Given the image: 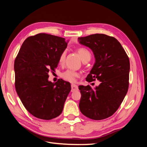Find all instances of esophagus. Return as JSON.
<instances>
[{
	"label": "esophagus",
	"instance_id": "esophagus-1",
	"mask_svg": "<svg viewBox=\"0 0 147 147\" xmlns=\"http://www.w3.org/2000/svg\"><path fill=\"white\" fill-rule=\"evenodd\" d=\"M71 88H72V90H71V91L72 92L78 91V86L76 85V84H72V85H71Z\"/></svg>",
	"mask_w": 147,
	"mask_h": 147
}]
</instances>
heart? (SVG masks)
Wrapping results in <instances>:
<instances>
[{"label":"heart","instance_id":"heart-1","mask_svg":"<svg viewBox=\"0 0 147 147\" xmlns=\"http://www.w3.org/2000/svg\"><path fill=\"white\" fill-rule=\"evenodd\" d=\"M77 51L80 57V59L83 62L87 61L88 59H90L91 53L87 50V49L84 48H79L77 50ZM65 56H66L65 51H64L61 53L59 58V62L61 64H63L64 63L65 58ZM79 75L80 74L77 72H75L74 70L69 69V70H65V72H64L63 74H62L61 76L67 81L74 82L75 81L76 78L79 77Z\"/></svg>","mask_w":147,"mask_h":147}]
</instances>
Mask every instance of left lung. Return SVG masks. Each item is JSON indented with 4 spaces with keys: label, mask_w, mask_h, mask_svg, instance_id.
Returning a JSON list of instances; mask_svg holds the SVG:
<instances>
[{
    "label": "left lung",
    "mask_w": 147,
    "mask_h": 147,
    "mask_svg": "<svg viewBox=\"0 0 147 147\" xmlns=\"http://www.w3.org/2000/svg\"><path fill=\"white\" fill-rule=\"evenodd\" d=\"M78 41L90 48L95 63L86 78L91 82H100L92 89L80 85V112L94 120L109 118L116 112L126 96L129 87L130 63L125 51L117 40L105 34H96L78 37Z\"/></svg>",
    "instance_id": "obj_1"
}]
</instances>
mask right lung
<instances>
[{
    "label": "right lung",
    "instance_id": "1",
    "mask_svg": "<svg viewBox=\"0 0 147 147\" xmlns=\"http://www.w3.org/2000/svg\"><path fill=\"white\" fill-rule=\"evenodd\" d=\"M65 38L38 34L26 38L14 64L15 88L26 109L37 118L49 120L61 115L71 90L70 83L59 79L48 80L61 53L67 46Z\"/></svg>",
    "mask_w": 147,
    "mask_h": 147
}]
</instances>
